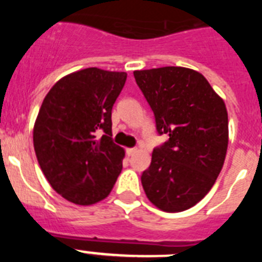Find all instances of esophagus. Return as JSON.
I'll return each mask as SVG.
<instances>
[{"label":"esophagus","instance_id":"esophagus-1","mask_svg":"<svg viewBox=\"0 0 262 262\" xmlns=\"http://www.w3.org/2000/svg\"><path fill=\"white\" fill-rule=\"evenodd\" d=\"M136 151H138L136 148H127V149H126V154H127V156H133V155L135 154Z\"/></svg>","mask_w":262,"mask_h":262}]
</instances>
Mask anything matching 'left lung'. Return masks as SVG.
<instances>
[{
    "label": "left lung",
    "mask_w": 262,
    "mask_h": 262,
    "mask_svg": "<svg viewBox=\"0 0 262 262\" xmlns=\"http://www.w3.org/2000/svg\"><path fill=\"white\" fill-rule=\"evenodd\" d=\"M157 133L168 142L154 149L142 174L145 195L165 212L190 209L209 193L223 168L228 114L223 98L200 72L184 67L135 71Z\"/></svg>",
    "instance_id": "left-lung-1"
}]
</instances>
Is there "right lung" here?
<instances>
[{
    "mask_svg": "<svg viewBox=\"0 0 262 262\" xmlns=\"http://www.w3.org/2000/svg\"><path fill=\"white\" fill-rule=\"evenodd\" d=\"M126 78V72L81 69L43 99L32 133L36 159L53 190L75 205L105 200L122 170L124 149L111 140V110Z\"/></svg>",
    "mask_w": 262,
    "mask_h": 262,
    "instance_id": "1",
    "label": "right lung"
}]
</instances>
